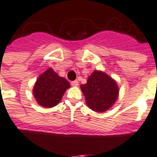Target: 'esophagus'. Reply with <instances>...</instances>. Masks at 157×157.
<instances>
[{
    "label": "esophagus",
    "instance_id": "34e87169",
    "mask_svg": "<svg viewBox=\"0 0 157 157\" xmlns=\"http://www.w3.org/2000/svg\"><path fill=\"white\" fill-rule=\"evenodd\" d=\"M71 85L74 87H77L78 85V81H73V82H71Z\"/></svg>",
    "mask_w": 157,
    "mask_h": 157
}]
</instances>
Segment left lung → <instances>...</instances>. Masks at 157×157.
Segmentation results:
<instances>
[{
    "mask_svg": "<svg viewBox=\"0 0 157 157\" xmlns=\"http://www.w3.org/2000/svg\"><path fill=\"white\" fill-rule=\"evenodd\" d=\"M87 105L92 110L102 113L114 105L119 97V87L113 78L100 70H94L87 83L81 84Z\"/></svg>",
    "mask_w": 157,
    "mask_h": 157,
    "instance_id": "1",
    "label": "left lung"
}]
</instances>
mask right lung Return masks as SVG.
Returning <instances> with one entry per match:
<instances>
[{
  "label": "right lung",
  "mask_w": 157,
  "mask_h": 157,
  "mask_svg": "<svg viewBox=\"0 0 157 157\" xmlns=\"http://www.w3.org/2000/svg\"><path fill=\"white\" fill-rule=\"evenodd\" d=\"M69 88V82L49 67L40 74L34 84L33 93L38 105L44 108H52L61 101L64 93Z\"/></svg>",
  "instance_id": "add662e5"
}]
</instances>
